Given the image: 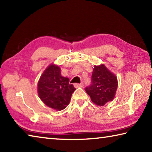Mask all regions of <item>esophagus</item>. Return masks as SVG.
Returning <instances> with one entry per match:
<instances>
[{
  "instance_id": "1",
  "label": "esophagus",
  "mask_w": 152,
  "mask_h": 152,
  "mask_svg": "<svg viewBox=\"0 0 152 152\" xmlns=\"http://www.w3.org/2000/svg\"><path fill=\"white\" fill-rule=\"evenodd\" d=\"M74 87H75V88H79V87H83L84 84L82 83H81V84L76 83V84H74Z\"/></svg>"
}]
</instances>
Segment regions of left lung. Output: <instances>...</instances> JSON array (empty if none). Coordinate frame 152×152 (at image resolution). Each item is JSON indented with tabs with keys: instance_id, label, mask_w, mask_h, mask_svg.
Here are the masks:
<instances>
[{
	"instance_id": "left-lung-1",
	"label": "left lung",
	"mask_w": 152,
	"mask_h": 152,
	"mask_svg": "<svg viewBox=\"0 0 152 152\" xmlns=\"http://www.w3.org/2000/svg\"><path fill=\"white\" fill-rule=\"evenodd\" d=\"M118 86L117 77L104 64L94 66L91 84L85 88L91 101L99 106H104L114 99Z\"/></svg>"
}]
</instances>
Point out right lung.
I'll return each instance as SVG.
<instances>
[{"instance_id": "add662e5", "label": "right lung", "mask_w": 152, "mask_h": 152, "mask_svg": "<svg viewBox=\"0 0 152 152\" xmlns=\"http://www.w3.org/2000/svg\"><path fill=\"white\" fill-rule=\"evenodd\" d=\"M69 78L61 75L60 67L51 64L41 76L37 84L38 94L45 105L61 110L70 103L72 94L75 91Z\"/></svg>"}]
</instances>
